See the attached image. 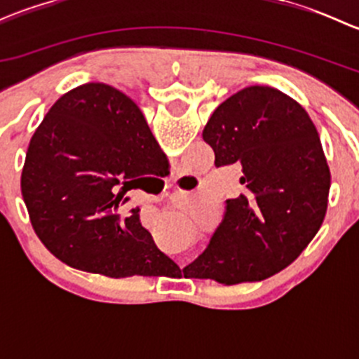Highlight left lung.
I'll return each instance as SVG.
<instances>
[{
  "label": "left lung",
  "instance_id": "obj_1",
  "mask_svg": "<svg viewBox=\"0 0 359 359\" xmlns=\"http://www.w3.org/2000/svg\"><path fill=\"white\" fill-rule=\"evenodd\" d=\"M203 140L215 166L241 165L243 194L184 274L222 285L260 281L302 253L323 224L330 191L320 135L297 100L271 86H247L210 116Z\"/></svg>",
  "mask_w": 359,
  "mask_h": 359
}]
</instances>
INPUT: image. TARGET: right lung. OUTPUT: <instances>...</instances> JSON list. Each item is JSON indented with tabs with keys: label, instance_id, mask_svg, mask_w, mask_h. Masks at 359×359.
I'll return each instance as SVG.
<instances>
[{
	"label": "right lung",
	"instance_id": "obj_1",
	"mask_svg": "<svg viewBox=\"0 0 359 359\" xmlns=\"http://www.w3.org/2000/svg\"><path fill=\"white\" fill-rule=\"evenodd\" d=\"M168 165L142 111L104 83L64 93L36 128L20 177L32 229L67 266L109 278L175 267L140 224L121 213L137 177Z\"/></svg>",
	"mask_w": 359,
	"mask_h": 359
}]
</instances>
